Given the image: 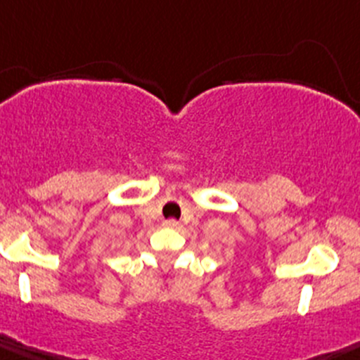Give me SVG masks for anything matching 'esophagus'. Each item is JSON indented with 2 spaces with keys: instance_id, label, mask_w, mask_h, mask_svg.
Masks as SVG:
<instances>
[{
  "instance_id": "1",
  "label": "esophagus",
  "mask_w": 360,
  "mask_h": 360,
  "mask_svg": "<svg viewBox=\"0 0 360 360\" xmlns=\"http://www.w3.org/2000/svg\"><path fill=\"white\" fill-rule=\"evenodd\" d=\"M165 225L169 229H180V221L175 220V218H169V220H166Z\"/></svg>"
}]
</instances>
